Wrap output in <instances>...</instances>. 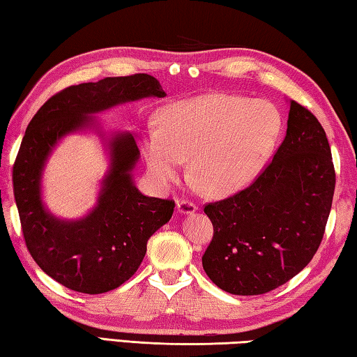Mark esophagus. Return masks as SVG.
Listing matches in <instances>:
<instances>
[{"label": "esophagus", "mask_w": 357, "mask_h": 357, "mask_svg": "<svg viewBox=\"0 0 357 357\" xmlns=\"http://www.w3.org/2000/svg\"><path fill=\"white\" fill-rule=\"evenodd\" d=\"M196 204H192L191 201H185V199H182V201H177V211L178 213L182 215H192L196 213Z\"/></svg>", "instance_id": "esophagus-1"}]
</instances>
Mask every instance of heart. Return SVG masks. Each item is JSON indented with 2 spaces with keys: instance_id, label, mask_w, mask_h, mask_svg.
<instances>
[{
  "instance_id": "b5f03b06",
  "label": "heart",
  "mask_w": 357,
  "mask_h": 357,
  "mask_svg": "<svg viewBox=\"0 0 357 357\" xmlns=\"http://www.w3.org/2000/svg\"><path fill=\"white\" fill-rule=\"evenodd\" d=\"M279 111L266 100L207 93L166 106L158 127L142 135V155L160 185L175 182L191 158V174L210 196L246 188L266 165L280 133Z\"/></svg>"
}]
</instances>
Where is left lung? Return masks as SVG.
Wrapping results in <instances>:
<instances>
[{
    "label": "left lung",
    "mask_w": 357,
    "mask_h": 357,
    "mask_svg": "<svg viewBox=\"0 0 357 357\" xmlns=\"http://www.w3.org/2000/svg\"><path fill=\"white\" fill-rule=\"evenodd\" d=\"M335 188L326 133L290 100L287 135L255 182L205 205L213 240L202 255L207 276L232 295H264L304 270L323 240Z\"/></svg>",
    "instance_id": "1"
}]
</instances>
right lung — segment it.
Instances as JSON below:
<instances>
[{"label":"right lung","mask_w":357,"mask_h":357,"mask_svg":"<svg viewBox=\"0 0 357 357\" xmlns=\"http://www.w3.org/2000/svg\"><path fill=\"white\" fill-rule=\"evenodd\" d=\"M146 97H166L147 73L108 77L70 86L48 98L31 119L12 182L24 243L43 273L67 289L98 295L117 289L139 268L147 241L171 220L174 201L149 197L136 188L133 169L139 149L128 131L104 136L110 167L96 207L79 220H61L41 201V174L62 137L98 128L93 114Z\"/></svg>","instance_id":"1"}]
</instances>
